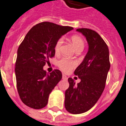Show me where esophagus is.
Segmentation results:
<instances>
[{
	"instance_id": "esophagus-1",
	"label": "esophagus",
	"mask_w": 126,
	"mask_h": 126,
	"mask_svg": "<svg viewBox=\"0 0 126 126\" xmlns=\"http://www.w3.org/2000/svg\"><path fill=\"white\" fill-rule=\"evenodd\" d=\"M62 78H63V79H64V80H67V77H66V75H64V74H63Z\"/></svg>"
}]
</instances>
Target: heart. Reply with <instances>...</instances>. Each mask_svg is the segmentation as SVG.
Instances as JSON below:
<instances>
[{"label":"heart","mask_w":126,"mask_h":126,"mask_svg":"<svg viewBox=\"0 0 126 126\" xmlns=\"http://www.w3.org/2000/svg\"><path fill=\"white\" fill-rule=\"evenodd\" d=\"M70 41L76 51H82L84 47V41L79 35H73L70 37ZM63 42V39L60 38L57 40L54 46V52L56 54H59L61 50V47ZM58 66L64 72H68L76 66V63L74 60H68L66 58H63L58 62Z\"/></svg>","instance_id":"b5f03b06"}]
</instances>
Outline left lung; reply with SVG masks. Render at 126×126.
I'll use <instances>...</instances> for the list:
<instances>
[{
	"label": "left lung",
	"mask_w": 126,
	"mask_h": 126,
	"mask_svg": "<svg viewBox=\"0 0 126 126\" xmlns=\"http://www.w3.org/2000/svg\"><path fill=\"white\" fill-rule=\"evenodd\" d=\"M77 31L86 37L89 49L74 72L80 82L76 84L71 77L68 79L69 87L65 91L64 107L73 114L84 113L96 103L105 89L110 67L109 47L101 36L89 28Z\"/></svg>",
	"instance_id": "8db88e82"
}]
</instances>
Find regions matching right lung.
<instances>
[{"label":"right lung","instance_id":"obj_1","mask_svg":"<svg viewBox=\"0 0 126 126\" xmlns=\"http://www.w3.org/2000/svg\"><path fill=\"white\" fill-rule=\"evenodd\" d=\"M74 28L53 23L42 22L30 30L19 45L15 64L16 86L22 102L34 109L47 105L49 94L61 80L62 74L44 70L49 58L54 56V46L62 35Z\"/></svg>","mask_w":126,"mask_h":126}]
</instances>
